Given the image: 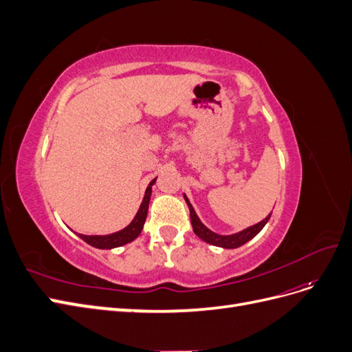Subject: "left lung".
Segmentation results:
<instances>
[{
	"label": "left lung",
	"mask_w": 352,
	"mask_h": 352,
	"mask_svg": "<svg viewBox=\"0 0 352 352\" xmlns=\"http://www.w3.org/2000/svg\"><path fill=\"white\" fill-rule=\"evenodd\" d=\"M184 198L186 201V204L189 207V212H190V223H192V229L195 232V235L198 238H201L204 242L214 245V247H220V248H226V250H235L242 247L243 243H247L248 241H251L254 236H257L258 233L261 232V229L267 225V221L270 220V214L263 219L261 221H258L257 225H252L247 229H243L241 232L236 233H232V235H219V233L212 232L211 229H208L204 223H202L198 217V214L195 212L192 204H190V201L188 199V197L184 194Z\"/></svg>",
	"instance_id": "obj_1"
}]
</instances>
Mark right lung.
<instances>
[{"mask_svg": "<svg viewBox=\"0 0 352 352\" xmlns=\"http://www.w3.org/2000/svg\"><path fill=\"white\" fill-rule=\"evenodd\" d=\"M155 180H157V177L153 179L150 185H148L144 199L140 206V210H138L133 220L124 229L110 233V235H82V233H76V235L82 241L89 243L91 247L98 248V250H113L117 247H123V245L135 241L138 236L141 235V232L144 229L145 219L148 214V206H150L151 192H153V186L155 184Z\"/></svg>", "mask_w": 352, "mask_h": 352, "instance_id": "obj_1", "label": "right lung"}]
</instances>
